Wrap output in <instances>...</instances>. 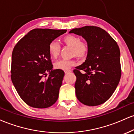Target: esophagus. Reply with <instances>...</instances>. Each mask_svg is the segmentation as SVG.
Returning <instances> with one entry per match:
<instances>
[{"instance_id":"1","label":"esophagus","mask_w":134,"mask_h":134,"mask_svg":"<svg viewBox=\"0 0 134 134\" xmlns=\"http://www.w3.org/2000/svg\"><path fill=\"white\" fill-rule=\"evenodd\" d=\"M72 72L71 69H67V70H65V74L69 73V72Z\"/></svg>"}]
</instances>
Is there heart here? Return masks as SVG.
<instances>
[{"label": "heart", "instance_id": "1", "mask_svg": "<svg viewBox=\"0 0 134 134\" xmlns=\"http://www.w3.org/2000/svg\"><path fill=\"white\" fill-rule=\"evenodd\" d=\"M61 40L64 44L72 47V56L85 58L88 55L90 52V45L86 41H81L79 36L74 35H67L63 36ZM60 49V44L56 41H51L48 47L49 55L53 58H56L59 55ZM76 64L77 62L75 60L61 59L55 62L54 66L57 69L67 70Z\"/></svg>", "mask_w": 134, "mask_h": 134}]
</instances>
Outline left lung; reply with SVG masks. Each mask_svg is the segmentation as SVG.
Wrapping results in <instances>:
<instances>
[{"label":"left lung","instance_id":"8db88e82","mask_svg":"<svg viewBox=\"0 0 134 134\" xmlns=\"http://www.w3.org/2000/svg\"><path fill=\"white\" fill-rule=\"evenodd\" d=\"M69 33L81 35L90 45L85 62L73 70L77 98L87 106L104 103L114 93L121 77L117 43L103 29L93 26L73 29Z\"/></svg>","mask_w":134,"mask_h":134}]
</instances>
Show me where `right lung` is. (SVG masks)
<instances>
[{
	"instance_id": "right-lung-1",
	"label": "right lung",
	"mask_w": 134,
	"mask_h": 134,
	"mask_svg": "<svg viewBox=\"0 0 134 134\" xmlns=\"http://www.w3.org/2000/svg\"><path fill=\"white\" fill-rule=\"evenodd\" d=\"M66 30L36 28L17 43L11 60V77L15 88L27 105L46 108L58 99L64 72L53 70L48 47ZM50 73L46 77V73Z\"/></svg>"
}]
</instances>
